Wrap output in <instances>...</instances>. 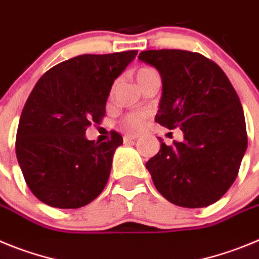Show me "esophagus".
<instances>
[{
  "label": "esophagus",
  "instance_id": "34e87169",
  "mask_svg": "<svg viewBox=\"0 0 259 259\" xmlns=\"http://www.w3.org/2000/svg\"><path fill=\"white\" fill-rule=\"evenodd\" d=\"M138 138H139V134H133V133H130V134L124 135V142L125 143H127V142L135 141V139H138Z\"/></svg>",
  "mask_w": 259,
  "mask_h": 259
}]
</instances>
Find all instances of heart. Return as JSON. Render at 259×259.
Segmentation results:
<instances>
[{
    "label": "heart",
    "instance_id": "obj_1",
    "mask_svg": "<svg viewBox=\"0 0 259 259\" xmlns=\"http://www.w3.org/2000/svg\"><path fill=\"white\" fill-rule=\"evenodd\" d=\"M155 73H157L155 69L150 68V67H142L135 73V78H137L138 82H141V81L146 80L147 77H150ZM144 122H146V115L144 113H132V115H127L124 118V125L129 129H142L144 126Z\"/></svg>",
    "mask_w": 259,
    "mask_h": 259
}]
</instances>
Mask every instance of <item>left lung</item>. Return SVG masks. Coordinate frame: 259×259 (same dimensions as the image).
Returning <instances> with one entry per match:
<instances>
[{
	"label": "left lung",
	"mask_w": 259,
	"mask_h": 259,
	"mask_svg": "<svg viewBox=\"0 0 259 259\" xmlns=\"http://www.w3.org/2000/svg\"><path fill=\"white\" fill-rule=\"evenodd\" d=\"M138 59L158 71L162 97L156 122L183 132L146 162L153 185L171 204L204 208L231 187L248 146L244 111L225 72L199 53L142 51Z\"/></svg>",
	"instance_id": "8db88e82"
}]
</instances>
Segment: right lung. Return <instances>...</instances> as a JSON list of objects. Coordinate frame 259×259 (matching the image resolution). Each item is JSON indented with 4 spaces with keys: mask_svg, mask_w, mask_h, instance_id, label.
Instances as JSON below:
<instances>
[{
    "mask_svg": "<svg viewBox=\"0 0 259 259\" xmlns=\"http://www.w3.org/2000/svg\"><path fill=\"white\" fill-rule=\"evenodd\" d=\"M138 54H83L64 60L37 81L28 97L16 133L15 152L28 187L44 204L77 209L106 187L118 133L108 142L86 139L101 124L112 83Z\"/></svg>",
    "mask_w": 259,
    "mask_h": 259,
    "instance_id": "obj_1",
    "label": "right lung"
}]
</instances>
